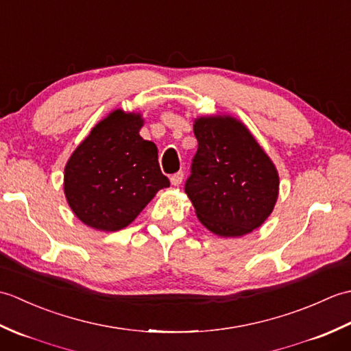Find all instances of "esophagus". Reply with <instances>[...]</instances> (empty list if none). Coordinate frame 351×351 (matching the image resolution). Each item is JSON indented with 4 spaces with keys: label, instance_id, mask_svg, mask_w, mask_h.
<instances>
[{
    "label": "esophagus",
    "instance_id": "1",
    "mask_svg": "<svg viewBox=\"0 0 351 351\" xmlns=\"http://www.w3.org/2000/svg\"><path fill=\"white\" fill-rule=\"evenodd\" d=\"M182 180H184L182 171H176V173H173V175L170 176V182H171V185H175V187H178V185H181Z\"/></svg>",
    "mask_w": 351,
    "mask_h": 351
}]
</instances>
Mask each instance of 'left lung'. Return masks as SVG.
<instances>
[{
    "label": "left lung",
    "mask_w": 351,
    "mask_h": 351,
    "mask_svg": "<svg viewBox=\"0 0 351 351\" xmlns=\"http://www.w3.org/2000/svg\"><path fill=\"white\" fill-rule=\"evenodd\" d=\"M193 131L197 152L185 193L197 219L219 237L250 234L274 210L279 196L276 166L237 117H197Z\"/></svg>",
    "instance_id": "8db88e82"
}]
</instances>
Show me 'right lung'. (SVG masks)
Returning a JSON list of instances; mask_svg holds the SVG:
<instances>
[{"label":"right lung","mask_w":351,"mask_h":351,"mask_svg":"<svg viewBox=\"0 0 351 351\" xmlns=\"http://www.w3.org/2000/svg\"><path fill=\"white\" fill-rule=\"evenodd\" d=\"M140 113L114 110L96 123L64 167V196L73 214L96 230L116 232L170 185L158 149L143 140Z\"/></svg>","instance_id":"1"}]
</instances>
